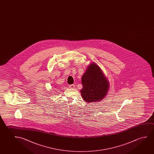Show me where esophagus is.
<instances>
[{
	"mask_svg": "<svg viewBox=\"0 0 154 154\" xmlns=\"http://www.w3.org/2000/svg\"><path fill=\"white\" fill-rule=\"evenodd\" d=\"M69 88H74L75 87V84H71V85H69Z\"/></svg>",
	"mask_w": 154,
	"mask_h": 154,
	"instance_id": "1",
	"label": "esophagus"
}]
</instances>
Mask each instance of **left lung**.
<instances>
[{
  "instance_id": "left-lung-1",
  "label": "left lung",
  "mask_w": 154,
  "mask_h": 154,
  "mask_svg": "<svg viewBox=\"0 0 154 154\" xmlns=\"http://www.w3.org/2000/svg\"><path fill=\"white\" fill-rule=\"evenodd\" d=\"M108 83L99 66L95 63L90 64L82 78L81 92L83 99L88 102L103 99L108 92Z\"/></svg>"
}]
</instances>
